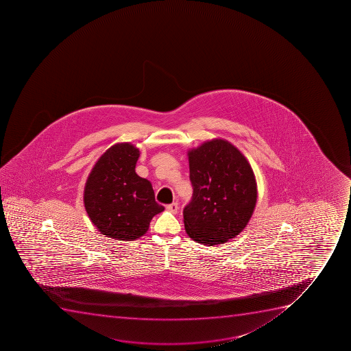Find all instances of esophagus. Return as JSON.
Here are the masks:
<instances>
[{"mask_svg": "<svg viewBox=\"0 0 351 351\" xmlns=\"http://www.w3.org/2000/svg\"><path fill=\"white\" fill-rule=\"evenodd\" d=\"M167 210L170 213H173V214H176L178 212V202H173V204H170V205L167 206Z\"/></svg>", "mask_w": 351, "mask_h": 351, "instance_id": "1", "label": "esophagus"}]
</instances>
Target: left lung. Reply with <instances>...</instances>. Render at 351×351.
<instances>
[{"label": "left lung", "mask_w": 351, "mask_h": 351, "mask_svg": "<svg viewBox=\"0 0 351 351\" xmlns=\"http://www.w3.org/2000/svg\"><path fill=\"white\" fill-rule=\"evenodd\" d=\"M192 200L184 210L189 237L219 245L238 236L250 222L257 200L253 169L236 146L215 138L189 149Z\"/></svg>", "instance_id": "left-lung-1"}]
</instances>
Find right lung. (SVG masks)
<instances>
[{
	"instance_id": "obj_1",
	"label": "right lung",
	"mask_w": 351,
	"mask_h": 351,
	"mask_svg": "<svg viewBox=\"0 0 351 351\" xmlns=\"http://www.w3.org/2000/svg\"><path fill=\"white\" fill-rule=\"evenodd\" d=\"M139 149L117 143L95 163L84 185L88 216L105 237L122 241L141 238L153 216L165 207L154 198L151 182L136 173Z\"/></svg>"
}]
</instances>
